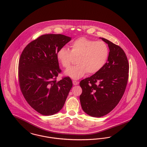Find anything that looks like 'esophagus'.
Instances as JSON below:
<instances>
[{"label":"esophagus","mask_w":147,"mask_h":147,"mask_svg":"<svg viewBox=\"0 0 147 147\" xmlns=\"http://www.w3.org/2000/svg\"><path fill=\"white\" fill-rule=\"evenodd\" d=\"M73 84L74 85H78L79 84V82L78 81H74H74H73Z\"/></svg>","instance_id":"1"}]
</instances>
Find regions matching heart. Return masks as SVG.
Here are the masks:
<instances>
[{
	"label": "heart",
	"mask_w": 147,
	"mask_h": 147,
	"mask_svg": "<svg viewBox=\"0 0 147 147\" xmlns=\"http://www.w3.org/2000/svg\"><path fill=\"white\" fill-rule=\"evenodd\" d=\"M70 51L62 47L57 53L56 57L64 68L70 66L74 57H78L76 66L71 67L65 71L66 76L78 80L89 74H95L105 65L109 55V48L103 41H96L86 37H80L71 42Z\"/></svg>",
	"instance_id": "b5f03b06"
}]
</instances>
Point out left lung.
Returning <instances> with one entry per match:
<instances>
[{"mask_svg":"<svg viewBox=\"0 0 147 147\" xmlns=\"http://www.w3.org/2000/svg\"><path fill=\"white\" fill-rule=\"evenodd\" d=\"M110 51L107 62L100 71L80 82V100L83 111L89 116L100 117L116 107L125 90L129 77L127 56L119 46L104 38Z\"/></svg>","mask_w":147,"mask_h":147,"instance_id":"1","label":"left lung"}]
</instances>
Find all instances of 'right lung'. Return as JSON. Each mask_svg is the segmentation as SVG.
Instances as JSON below:
<instances>
[{
  "instance_id": "obj_1",
  "label": "right lung",
  "mask_w": 147,
  "mask_h": 147,
  "mask_svg": "<svg viewBox=\"0 0 147 147\" xmlns=\"http://www.w3.org/2000/svg\"><path fill=\"white\" fill-rule=\"evenodd\" d=\"M61 34L40 36L22 51L18 65L20 90L28 103L45 116L60 111L73 86L69 77L56 81L61 70L56 54L71 40Z\"/></svg>"
}]
</instances>
